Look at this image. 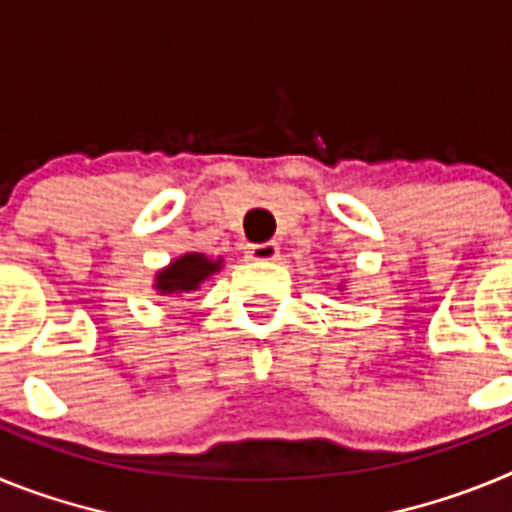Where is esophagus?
<instances>
[{
    "label": "esophagus",
    "mask_w": 512,
    "mask_h": 512,
    "mask_svg": "<svg viewBox=\"0 0 512 512\" xmlns=\"http://www.w3.org/2000/svg\"><path fill=\"white\" fill-rule=\"evenodd\" d=\"M246 256L251 261H274L279 256V246L274 241L253 243V246L246 248Z\"/></svg>",
    "instance_id": "obj_1"
}]
</instances>
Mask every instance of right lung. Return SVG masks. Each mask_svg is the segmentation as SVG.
<instances>
[{"instance_id":"1","label":"right lung","mask_w":512,"mask_h":512,"mask_svg":"<svg viewBox=\"0 0 512 512\" xmlns=\"http://www.w3.org/2000/svg\"><path fill=\"white\" fill-rule=\"evenodd\" d=\"M220 269V261L205 259L202 253H187L182 259H176L169 269H164L158 274L156 287L171 295V292H192V289L200 287L212 271Z\"/></svg>"}]
</instances>
